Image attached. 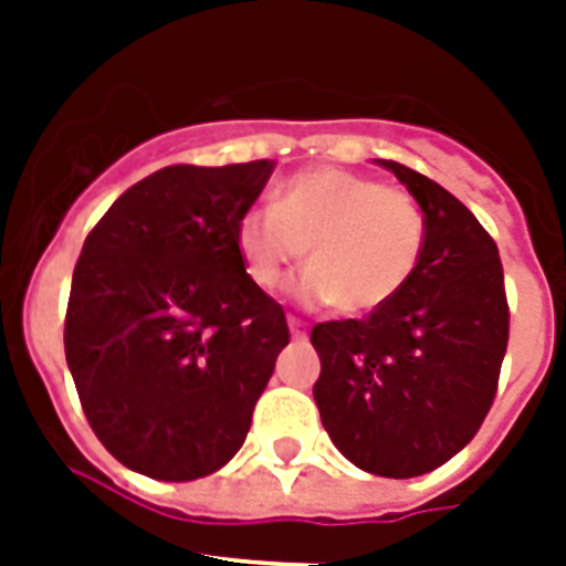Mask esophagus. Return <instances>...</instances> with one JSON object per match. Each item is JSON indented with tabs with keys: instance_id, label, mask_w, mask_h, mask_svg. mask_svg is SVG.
Here are the masks:
<instances>
[{
	"instance_id": "1",
	"label": "esophagus",
	"mask_w": 566,
	"mask_h": 566,
	"mask_svg": "<svg viewBox=\"0 0 566 566\" xmlns=\"http://www.w3.org/2000/svg\"><path fill=\"white\" fill-rule=\"evenodd\" d=\"M287 326H291V335L300 340V337H305V323H302L300 317H287Z\"/></svg>"
}]
</instances>
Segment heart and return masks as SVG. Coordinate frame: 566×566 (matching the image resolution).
<instances>
[{"label": "heart", "mask_w": 566, "mask_h": 566, "mask_svg": "<svg viewBox=\"0 0 566 566\" xmlns=\"http://www.w3.org/2000/svg\"><path fill=\"white\" fill-rule=\"evenodd\" d=\"M426 247L420 202L376 176L314 167L279 185L273 202L238 222V252L249 279L275 291L308 249L300 296L367 314L411 282Z\"/></svg>", "instance_id": "1"}]
</instances>
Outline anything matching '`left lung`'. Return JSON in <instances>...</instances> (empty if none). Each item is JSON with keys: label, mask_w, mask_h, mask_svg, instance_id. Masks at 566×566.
I'll return each instance as SVG.
<instances>
[{"label": "left lung", "mask_w": 566, "mask_h": 566, "mask_svg": "<svg viewBox=\"0 0 566 566\" xmlns=\"http://www.w3.org/2000/svg\"><path fill=\"white\" fill-rule=\"evenodd\" d=\"M381 164L422 208L420 266L370 317L311 328L323 364L314 399L332 443L355 467L411 479L447 464L482 429L511 314L500 249L473 211L422 172Z\"/></svg>", "instance_id": "1"}]
</instances>
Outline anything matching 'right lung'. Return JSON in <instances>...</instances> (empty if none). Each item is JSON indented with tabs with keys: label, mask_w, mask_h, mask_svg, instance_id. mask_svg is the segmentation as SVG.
<instances>
[{
	"label": "right lung",
	"mask_w": 566,
	"mask_h": 566,
	"mask_svg": "<svg viewBox=\"0 0 566 566\" xmlns=\"http://www.w3.org/2000/svg\"><path fill=\"white\" fill-rule=\"evenodd\" d=\"M273 161L146 176L84 240L64 353L84 417L135 473L190 482L247 440L291 344L284 308L249 279L238 222Z\"/></svg>",
	"instance_id": "obj_1"
}]
</instances>
